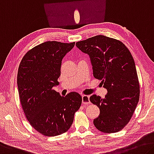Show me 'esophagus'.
Segmentation results:
<instances>
[{"mask_svg": "<svg viewBox=\"0 0 154 154\" xmlns=\"http://www.w3.org/2000/svg\"><path fill=\"white\" fill-rule=\"evenodd\" d=\"M82 103L84 105H89L90 103V101L89 100V96L88 95H82Z\"/></svg>", "mask_w": 154, "mask_h": 154, "instance_id": "obj_1", "label": "esophagus"}]
</instances>
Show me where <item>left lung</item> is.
I'll return each instance as SVG.
<instances>
[{
    "mask_svg": "<svg viewBox=\"0 0 154 154\" xmlns=\"http://www.w3.org/2000/svg\"><path fill=\"white\" fill-rule=\"evenodd\" d=\"M76 46L89 55L93 76L108 90L103 99L96 94L90 97L100 109L94 126L105 133L121 130L130 121L140 96L132 55L121 41L102 35L79 41Z\"/></svg>",
    "mask_w": 154,
    "mask_h": 154,
    "instance_id": "obj_1",
    "label": "left lung"
}]
</instances>
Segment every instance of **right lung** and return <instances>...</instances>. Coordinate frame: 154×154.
I'll return each mask as SVG.
<instances>
[{"label":"right lung","instance_id":"add662e5","mask_svg":"<svg viewBox=\"0 0 154 154\" xmlns=\"http://www.w3.org/2000/svg\"><path fill=\"white\" fill-rule=\"evenodd\" d=\"M75 44L42 43L29 51L19 65L17 84L23 111L31 125L46 136L69 130L81 106L79 93L72 92L62 97L53 89L59 85L62 59Z\"/></svg>","mask_w":154,"mask_h":154}]
</instances>
